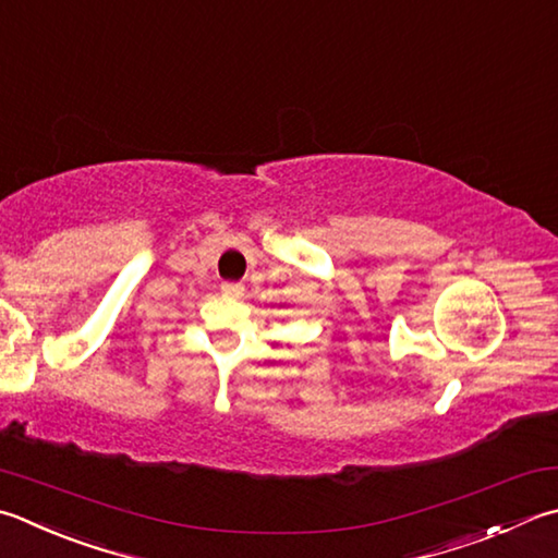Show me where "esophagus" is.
I'll list each match as a JSON object with an SVG mask.
<instances>
[{
  "label": "esophagus",
  "instance_id": "1",
  "mask_svg": "<svg viewBox=\"0 0 558 558\" xmlns=\"http://www.w3.org/2000/svg\"><path fill=\"white\" fill-rule=\"evenodd\" d=\"M220 293H223L226 299H243L245 287H243V283H235V281H226V283H220Z\"/></svg>",
  "mask_w": 558,
  "mask_h": 558
}]
</instances>
